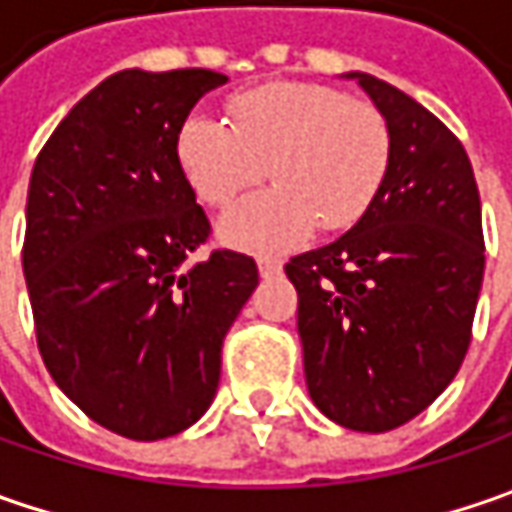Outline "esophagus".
<instances>
[{"mask_svg": "<svg viewBox=\"0 0 512 512\" xmlns=\"http://www.w3.org/2000/svg\"><path fill=\"white\" fill-rule=\"evenodd\" d=\"M282 259H273V256H262L259 259V273L265 276V279H270V276H279L282 273Z\"/></svg>", "mask_w": 512, "mask_h": 512, "instance_id": "1", "label": "esophagus"}]
</instances>
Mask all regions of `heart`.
Segmentation results:
<instances>
[{
	"label": "heart",
	"mask_w": 512,
	"mask_h": 512,
	"mask_svg": "<svg viewBox=\"0 0 512 512\" xmlns=\"http://www.w3.org/2000/svg\"><path fill=\"white\" fill-rule=\"evenodd\" d=\"M225 119L190 113L176 133L187 182L225 207L267 176L273 185L233 207L222 236L247 250H282L319 227H353L390 168V128L373 105L310 82H270L236 93Z\"/></svg>",
	"instance_id": "b5f03b06"
}]
</instances>
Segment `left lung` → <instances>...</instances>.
Instances as JSON below:
<instances>
[{
    "label": "left lung",
    "instance_id": "left-lung-1",
    "mask_svg": "<svg viewBox=\"0 0 512 512\" xmlns=\"http://www.w3.org/2000/svg\"><path fill=\"white\" fill-rule=\"evenodd\" d=\"M350 76L390 128L387 179L342 239L293 256L285 273L310 399L342 427L384 433L462 367L484 276L482 202L453 130L382 79Z\"/></svg>",
    "mask_w": 512,
    "mask_h": 512
}]
</instances>
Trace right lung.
Wrapping results in <instances>:
<instances>
[{
    "mask_svg": "<svg viewBox=\"0 0 512 512\" xmlns=\"http://www.w3.org/2000/svg\"><path fill=\"white\" fill-rule=\"evenodd\" d=\"M227 76L119 70L79 99L30 173L22 270L42 362L113 433L156 442L205 413L222 342L259 285L256 262L210 242L176 133Z\"/></svg>",
    "mask_w": 512,
    "mask_h": 512,
    "instance_id": "obj_1",
    "label": "right lung"
}]
</instances>
